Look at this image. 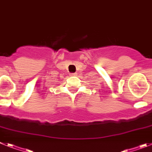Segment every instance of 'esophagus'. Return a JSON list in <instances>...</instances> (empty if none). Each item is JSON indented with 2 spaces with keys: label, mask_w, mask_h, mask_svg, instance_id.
Segmentation results:
<instances>
[{
  "label": "esophagus",
  "mask_w": 152,
  "mask_h": 152,
  "mask_svg": "<svg viewBox=\"0 0 152 152\" xmlns=\"http://www.w3.org/2000/svg\"><path fill=\"white\" fill-rule=\"evenodd\" d=\"M76 75H77V73H76V72H71V73H69V76H76Z\"/></svg>",
  "instance_id": "esophagus-1"
}]
</instances>
